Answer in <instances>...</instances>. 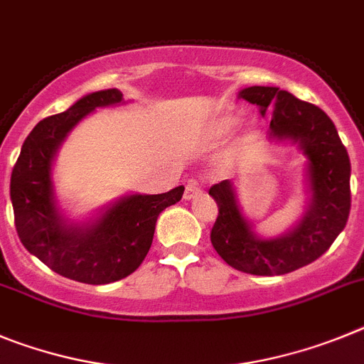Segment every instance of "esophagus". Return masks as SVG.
I'll return each mask as SVG.
<instances>
[{"label": "esophagus", "mask_w": 364, "mask_h": 364, "mask_svg": "<svg viewBox=\"0 0 364 364\" xmlns=\"http://www.w3.org/2000/svg\"><path fill=\"white\" fill-rule=\"evenodd\" d=\"M201 194V186H199V183L196 181V179H190L188 183H186L185 186V199H194L196 196Z\"/></svg>", "instance_id": "esophagus-1"}]
</instances>
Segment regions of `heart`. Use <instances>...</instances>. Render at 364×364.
Here are the masks:
<instances>
[{"label":"heart","instance_id":"1","mask_svg":"<svg viewBox=\"0 0 364 364\" xmlns=\"http://www.w3.org/2000/svg\"><path fill=\"white\" fill-rule=\"evenodd\" d=\"M239 123V117L235 116H227V117H221L218 121V125H215V134L223 136V134H228L232 129H235Z\"/></svg>","mask_w":364,"mask_h":364}]
</instances>
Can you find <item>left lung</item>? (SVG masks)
Listing matches in <instances>:
<instances>
[{
  "instance_id": "left-lung-1",
  "label": "left lung",
  "mask_w": 364,
  "mask_h": 364,
  "mask_svg": "<svg viewBox=\"0 0 364 364\" xmlns=\"http://www.w3.org/2000/svg\"><path fill=\"white\" fill-rule=\"evenodd\" d=\"M239 97L259 105L261 114L274 107L270 136L299 143L309 159L312 199L292 232L277 239H259L243 218L234 183L210 186L218 219L210 230L215 252L235 270L254 276H283L325 254L341 234L350 214V158L336 125L319 107L294 97L277 87H248Z\"/></svg>"
}]
</instances>
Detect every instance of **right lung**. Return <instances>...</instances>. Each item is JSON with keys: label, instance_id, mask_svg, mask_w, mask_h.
<instances>
[{"label": "right lung", "instance_id": "add662e5", "mask_svg": "<svg viewBox=\"0 0 364 364\" xmlns=\"http://www.w3.org/2000/svg\"><path fill=\"white\" fill-rule=\"evenodd\" d=\"M121 101L123 94L109 88L45 117L27 136L12 168L11 199L23 247L55 274L80 283L107 284L130 276L149 254L158 215L185 192L181 185L165 194L129 196L87 227L67 225L58 214L50 179L55 150L88 112Z\"/></svg>", "mask_w": 364, "mask_h": 364}]
</instances>
